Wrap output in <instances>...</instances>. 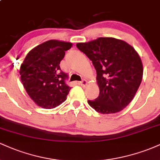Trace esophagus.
Instances as JSON below:
<instances>
[{"instance_id": "esophagus-1", "label": "esophagus", "mask_w": 160, "mask_h": 160, "mask_svg": "<svg viewBox=\"0 0 160 160\" xmlns=\"http://www.w3.org/2000/svg\"><path fill=\"white\" fill-rule=\"evenodd\" d=\"M80 84L82 86H84V87H85V86H87L88 81H87V80H82L81 82H80Z\"/></svg>"}]
</instances>
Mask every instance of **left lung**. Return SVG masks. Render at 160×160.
<instances>
[{"mask_svg":"<svg viewBox=\"0 0 160 160\" xmlns=\"http://www.w3.org/2000/svg\"><path fill=\"white\" fill-rule=\"evenodd\" d=\"M96 70L99 95L88 104L103 114L123 110L132 102L143 78V65L134 47L114 38L77 43Z\"/></svg>","mask_w":160,"mask_h":160,"instance_id":"8db88e82","label":"left lung"}]
</instances>
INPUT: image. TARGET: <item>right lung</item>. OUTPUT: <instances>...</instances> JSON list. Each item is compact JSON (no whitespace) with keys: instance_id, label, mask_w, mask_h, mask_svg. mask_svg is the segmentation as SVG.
I'll return each instance as SVG.
<instances>
[{"instance_id":"1","label":"right lung","mask_w":160,"mask_h":160,"mask_svg":"<svg viewBox=\"0 0 160 160\" xmlns=\"http://www.w3.org/2000/svg\"><path fill=\"white\" fill-rule=\"evenodd\" d=\"M70 42L47 40L27 54L19 70L21 81L36 104L46 109L58 107L67 99L71 89L65 84L67 74L60 68Z\"/></svg>"}]
</instances>
